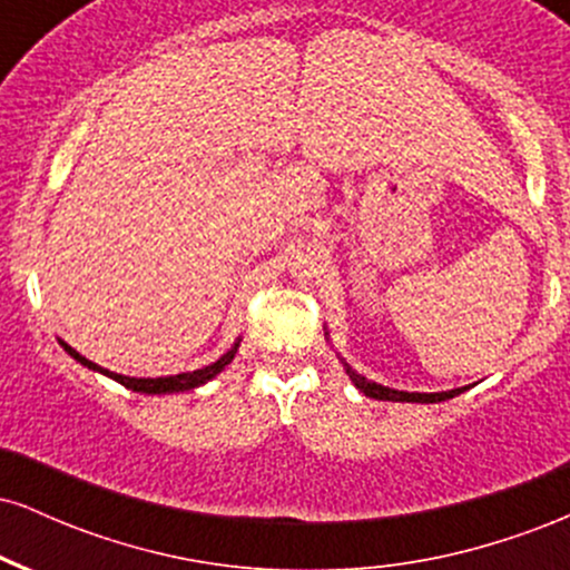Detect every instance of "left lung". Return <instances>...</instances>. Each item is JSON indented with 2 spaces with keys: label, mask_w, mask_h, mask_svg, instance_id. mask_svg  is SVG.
I'll return each mask as SVG.
<instances>
[{
  "label": "left lung",
  "mask_w": 570,
  "mask_h": 570,
  "mask_svg": "<svg viewBox=\"0 0 570 570\" xmlns=\"http://www.w3.org/2000/svg\"><path fill=\"white\" fill-rule=\"evenodd\" d=\"M348 375L353 385H356L358 391H362L364 396H372V399H383V402H421V404H431V402H444V399H453L458 394H463L466 389H455V391H442V394H410V391H394V389H385V385H377V383H370L367 377L356 375L348 367Z\"/></svg>",
  "instance_id": "8db88e82"
}]
</instances>
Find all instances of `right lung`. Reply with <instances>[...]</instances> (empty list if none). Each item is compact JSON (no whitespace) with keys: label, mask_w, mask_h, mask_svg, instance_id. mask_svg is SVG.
I'll return each mask as SVG.
<instances>
[{"label":"right lung","mask_w":570,"mask_h":570,"mask_svg":"<svg viewBox=\"0 0 570 570\" xmlns=\"http://www.w3.org/2000/svg\"><path fill=\"white\" fill-rule=\"evenodd\" d=\"M61 345H63V351L69 353V356H75L77 362L82 364V367L96 370V372H104V375L112 377V381L122 383V385H126V389H130V391H141V394H174V391L198 389V385H203L206 381H212L214 375H219V372L225 370L227 364L233 362L235 351H238V343H235L233 348L227 351L222 358H217V362H214V364H208V367L195 370V372H181V375H168V377H126V375H117V372L101 370V367H98V364L90 362V358L80 356V353L71 348V345H67V343H61Z\"/></svg>","instance_id":"add662e5"}]
</instances>
